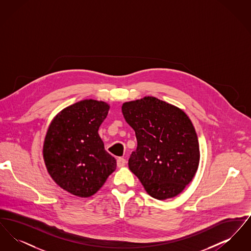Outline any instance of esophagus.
Here are the masks:
<instances>
[{"label":"esophagus","instance_id":"34e87169","mask_svg":"<svg viewBox=\"0 0 251 251\" xmlns=\"http://www.w3.org/2000/svg\"><path fill=\"white\" fill-rule=\"evenodd\" d=\"M126 160L124 159V158H121V157H120V158H118V160H117V166H118V167H123L125 165H126Z\"/></svg>","mask_w":251,"mask_h":251}]
</instances>
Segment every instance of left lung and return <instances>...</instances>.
Returning a JSON list of instances; mask_svg holds the SVG:
<instances>
[{
  "label": "left lung",
  "instance_id": "8db88e82",
  "mask_svg": "<svg viewBox=\"0 0 251 251\" xmlns=\"http://www.w3.org/2000/svg\"><path fill=\"white\" fill-rule=\"evenodd\" d=\"M121 109L137 140L129 159L130 170L156 200L178 196L200 164V145L191 120L180 108L151 96L124 102Z\"/></svg>",
  "mask_w": 251,
  "mask_h": 251
}]
</instances>
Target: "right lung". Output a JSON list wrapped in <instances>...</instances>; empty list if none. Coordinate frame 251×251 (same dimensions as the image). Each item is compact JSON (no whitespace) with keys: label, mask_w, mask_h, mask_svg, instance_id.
Wrapping results in <instances>:
<instances>
[{"label":"right lung","mask_w":251,"mask_h":251,"mask_svg":"<svg viewBox=\"0 0 251 251\" xmlns=\"http://www.w3.org/2000/svg\"><path fill=\"white\" fill-rule=\"evenodd\" d=\"M109 109L102 100H80L60 111L49 126L42 151L45 166L55 183L73 196H93L116 170L117 161L98 132Z\"/></svg>","instance_id":"obj_1"}]
</instances>
